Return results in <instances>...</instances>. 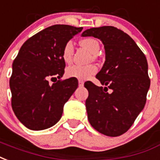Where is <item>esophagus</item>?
I'll list each match as a JSON object with an SVG mask.
<instances>
[{
  "label": "esophagus",
  "instance_id": "esophagus-1",
  "mask_svg": "<svg viewBox=\"0 0 160 160\" xmlns=\"http://www.w3.org/2000/svg\"><path fill=\"white\" fill-rule=\"evenodd\" d=\"M79 86H84V81L83 80H79Z\"/></svg>",
  "mask_w": 160,
  "mask_h": 160
}]
</instances>
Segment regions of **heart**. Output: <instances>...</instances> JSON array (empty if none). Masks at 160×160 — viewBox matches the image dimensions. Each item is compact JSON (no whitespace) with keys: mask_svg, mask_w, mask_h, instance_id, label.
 I'll return each mask as SVG.
<instances>
[{"mask_svg":"<svg viewBox=\"0 0 160 160\" xmlns=\"http://www.w3.org/2000/svg\"><path fill=\"white\" fill-rule=\"evenodd\" d=\"M80 45L86 47L92 54L98 52L100 46L98 41L94 38H86L80 41ZM74 54V43L71 41H68L63 46L62 51V58L63 62L69 63L73 58ZM98 68L95 65H72L66 69V74L69 78H75L78 80H85L89 79L90 77L97 73Z\"/></svg>","mask_w":160,"mask_h":160,"instance_id":"1","label":"heart"}]
</instances>
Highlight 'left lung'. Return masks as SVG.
Returning a JSON list of instances; mask_svg holds the SVG:
<instances>
[{"label":"left lung","mask_w":160,"mask_h":160,"mask_svg":"<svg viewBox=\"0 0 160 160\" xmlns=\"http://www.w3.org/2000/svg\"><path fill=\"white\" fill-rule=\"evenodd\" d=\"M81 36L98 38L105 49V62L96 75L105 87L85 83L89 122L105 136H120L131 128L146 103L150 86L146 57L126 33L113 26L86 29Z\"/></svg>","instance_id":"left-lung-1"}]
</instances>
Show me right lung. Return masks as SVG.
<instances>
[{
	"label": "right lung",
	"instance_id": "add662e5",
	"mask_svg": "<svg viewBox=\"0 0 160 160\" xmlns=\"http://www.w3.org/2000/svg\"><path fill=\"white\" fill-rule=\"evenodd\" d=\"M83 28L56 24L23 43L12 63L10 78L12 107L15 115L32 131L48 129L58 122L66 102L78 87V80L61 79L65 62L63 46Z\"/></svg>",
	"mask_w": 160,
	"mask_h": 160
}]
</instances>
